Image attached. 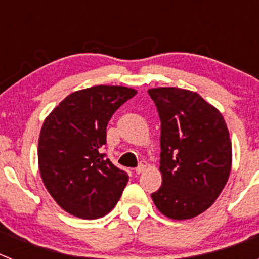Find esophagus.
<instances>
[{
	"label": "esophagus",
	"mask_w": 259,
	"mask_h": 259,
	"mask_svg": "<svg viewBox=\"0 0 259 259\" xmlns=\"http://www.w3.org/2000/svg\"><path fill=\"white\" fill-rule=\"evenodd\" d=\"M146 167H148V163H146V162H141V163L139 164V167H137L136 170H135V172H136L137 175H139V174L144 172V171L146 170Z\"/></svg>",
	"instance_id": "obj_1"
}]
</instances>
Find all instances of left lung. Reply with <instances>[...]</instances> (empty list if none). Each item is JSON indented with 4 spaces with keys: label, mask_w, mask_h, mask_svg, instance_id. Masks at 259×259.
Listing matches in <instances>:
<instances>
[{
    "label": "left lung",
    "mask_w": 259,
    "mask_h": 259,
    "mask_svg": "<svg viewBox=\"0 0 259 259\" xmlns=\"http://www.w3.org/2000/svg\"><path fill=\"white\" fill-rule=\"evenodd\" d=\"M161 119L162 185L157 209L184 221L209 209L230 178L232 145L223 115L198 93L159 87L148 91Z\"/></svg>",
    "instance_id": "8db88e82"
}]
</instances>
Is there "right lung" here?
I'll return each instance as SVG.
<instances>
[{"label":"right lung","mask_w":259,"mask_h":259,"mask_svg":"<svg viewBox=\"0 0 259 259\" xmlns=\"http://www.w3.org/2000/svg\"><path fill=\"white\" fill-rule=\"evenodd\" d=\"M137 91L96 85L71 93L45 118L38 168L45 188L68 214L98 219L119 201L128 175L102 153L110 118Z\"/></svg>","instance_id":"1"}]
</instances>
